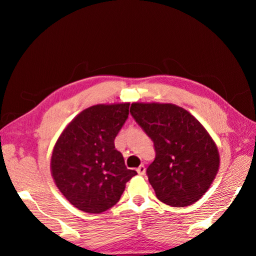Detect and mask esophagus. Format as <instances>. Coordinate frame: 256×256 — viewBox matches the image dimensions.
<instances>
[{
  "label": "esophagus",
  "mask_w": 256,
  "mask_h": 256,
  "mask_svg": "<svg viewBox=\"0 0 256 256\" xmlns=\"http://www.w3.org/2000/svg\"><path fill=\"white\" fill-rule=\"evenodd\" d=\"M136 172H138V175H144L146 174V167L144 166V164H140V166L136 168Z\"/></svg>",
  "instance_id": "34e87169"
}]
</instances>
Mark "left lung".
<instances>
[{
  "mask_svg": "<svg viewBox=\"0 0 256 256\" xmlns=\"http://www.w3.org/2000/svg\"><path fill=\"white\" fill-rule=\"evenodd\" d=\"M130 112L154 141L156 158L146 174L158 200L176 208L200 200L220 164L218 148L206 128L174 104L133 102Z\"/></svg>",
  "mask_w": 256,
  "mask_h": 256,
  "instance_id": "1",
  "label": "left lung"
}]
</instances>
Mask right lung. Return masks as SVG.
<instances>
[{
    "label": "right lung",
    "instance_id": "1",
    "mask_svg": "<svg viewBox=\"0 0 256 256\" xmlns=\"http://www.w3.org/2000/svg\"><path fill=\"white\" fill-rule=\"evenodd\" d=\"M130 102L98 104L78 114L60 133L50 158L60 192L76 209L102 214L114 206L125 184L136 175L128 170L114 140L128 116Z\"/></svg>",
    "mask_w": 256,
    "mask_h": 256
}]
</instances>
